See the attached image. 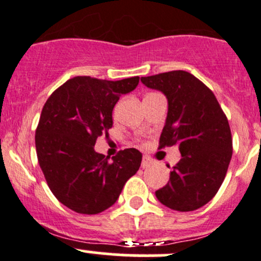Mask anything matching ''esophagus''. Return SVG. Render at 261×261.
<instances>
[{
    "label": "esophagus",
    "mask_w": 261,
    "mask_h": 261,
    "mask_svg": "<svg viewBox=\"0 0 261 261\" xmlns=\"http://www.w3.org/2000/svg\"><path fill=\"white\" fill-rule=\"evenodd\" d=\"M152 159L151 158H149L147 156V155H144L143 156V162H141V168H147V167H150V165L152 164Z\"/></svg>",
    "instance_id": "1"
}]
</instances>
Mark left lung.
<instances>
[{"mask_svg": "<svg viewBox=\"0 0 261 261\" xmlns=\"http://www.w3.org/2000/svg\"><path fill=\"white\" fill-rule=\"evenodd\" d=\"M141 82L167 97L160 147L177 145L181 155L155 196L170 210L194 211L211 201L225 179L232 156L227 118L211 89L191 73L173 70Z\"/></svg>", "mask_w": 261, "mask_h": 261, "instance_id": "1", "label": "left lung"}]
</instances>
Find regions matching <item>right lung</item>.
<instances>
[{
  "label": "right lung",
  "mask_w": 261,
  "mask_h": 261,
  "mask_svg": "<svg viewBox=\"0 0 261 261\" xmlns=\"http://www.w3.org/2000/svg\"><path fill=\"white\" fill-rule=\"evenodd\" d=\"M139 80L74 77L44 105L35 134L39 165L50 191L68 208L83 215L110 208L140 168L143 154L136 149L112 159L94 150L97 138L112 127L121 94L133 92Z\"/></svg>",
  "instance_id": "right-lung-1"
}]
</instances>
